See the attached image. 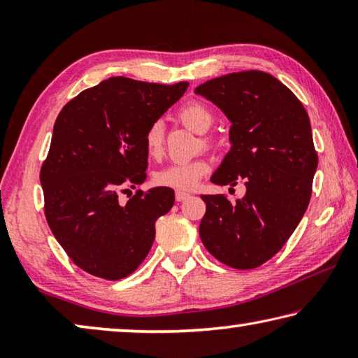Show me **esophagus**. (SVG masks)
<instances>
[{
	"label": "esophagus",
	"mask_w": 358,
	"mask_h": 358,
	"mask_svg": "<svg viewBox=\"0 0 358 358\" xmlns=\"http://www.w3.org/2000/svg\"><path fill=\"white\" fill-rule=\"evenodd\" d=\"M187 197H189V194H187V192H183V191L175 192V199H177V202H183V201H186Z\"/></svg>",
	"instance_id": "obj_1"
}]
</instances>
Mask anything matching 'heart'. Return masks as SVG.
<instances>
[{
	"label": "heart",
	"mask_w": 358,
	"mask_h": 358,
	"mask_svg": "<svg viewBox=\"0 0 358 358\" xmlns=\"http://www.w3.org/2000/svg\"><path fill=\"white\" fill-rule=\"evenodd\" d=\"M178 118L197 134L207 132L213 124V113L201 102H191V104L181 107ZM143 143L148 156L155 157V159L164 153V124L161 121H155L153 124H150V128L145 132ZM208 171L210 162L207 159H202V157L189 161H177L157 171L155 173V181L159 186L172 187V189L177 191H189L192 187H196V185L201 181L203 175L208 173Z\"/></svg>",
	"instance_id": "heart-1"
}]
</instances>
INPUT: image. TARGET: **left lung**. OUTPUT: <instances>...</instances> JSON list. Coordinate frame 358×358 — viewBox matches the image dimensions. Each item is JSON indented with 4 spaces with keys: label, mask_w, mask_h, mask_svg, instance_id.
Here are the masks:
<instances>
[{
    "label": "left lung",
    "mask_w": 358,
    "mask_h": 358,
    "mask_svg": "<svg viewBox=\"0 0 358 358\" xmlns=\"http://www.w3.org/2000/svg\"><path fill=\"white\" fill-rule=\"evenodd\" d=\"M196 93L230 121V150L211 183L246 186L234 203L222 194L202 196L201 240L220 262L256 268L281 250L310 203L317 169L310 117L286 85L262 71L216 77Z\"/></svg>",
    "instance_id": "left-lung-1"
}]
</instances>
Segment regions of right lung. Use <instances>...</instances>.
Returning <instances> with one entry per match:
<instances>
[{"mask_svg": "<svg viewBox=\"0 0 358 358\" xmlns=\"http://www.w3.org/2000/svg\"><path fill=\"white\" fill-rule=\"evenodd\" d=\"M187 85L110 77L59 112L41 169L45 217L66 254L87 273L117 281L150 252L157 217L173 207V189L137 191L126 203L118 202V192L147 178L145 132Z\"/></svg>", "mask_w": 358, "mask_h": 358, "instance_id": "obj_1", "label": "right lung"}]
</instances>
